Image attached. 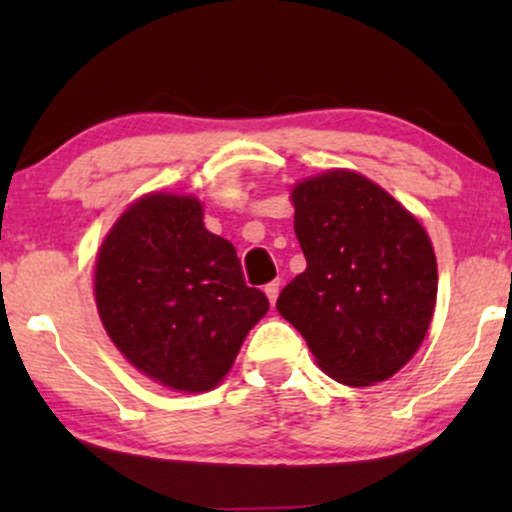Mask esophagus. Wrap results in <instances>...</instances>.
I'll return each instance as SVG.
<instances>
[{
	"label": "esophagus",
	"mask_w": 512,
	"mask_h": 512,
	"mask_svg": "<svg viewBox=\"0 0 512 512\" xmlns=\"http://www.w3.org/2000/svg\"><path fill=\"white\" fill-rule=\"evenodd\" d=\"M279 289H281V284L279 281H269L267 286H264V293H267V298H269V303H276V298H279Z\"/></svg>",
	"instance_id": "1"
}]
</instances>
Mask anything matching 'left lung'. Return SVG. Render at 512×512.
<instances>
[{"mask_svg":"<svg viewBox=\"0 0 512 512\" xmlns=\"http://www.w3.org/2000/svg\"><path fill=\"white\" fill-rule=\"evenodd\" d=\"M303 274L276 310L337 383L392 378L424 342L438 293L433 245L419 221L354 170H327L291 192Z\"/></svg>","mask_w":512,"mask_h":512,"instance_id":"8db88e82","label":"left lung"}]
</instances>
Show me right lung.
<instances>
[{
	"mask_svg": "<svg viewBox=\"0 0 512 512\" xmlns=\"http://www.w3.org/2000/svg\"><path fill=\"white\" fill-rule=\"evenodd\" d=\"M202 202L154 192L129 207L96 260L101 322L134 368L178 392H207L269 310L245 284L228 240L204 228Z\"/></svg>",
	"mask_w": 512,
	"mask_h": 512,
	"instance_id": "obj_1",
	"label": "right lung"
}]
</instances>
